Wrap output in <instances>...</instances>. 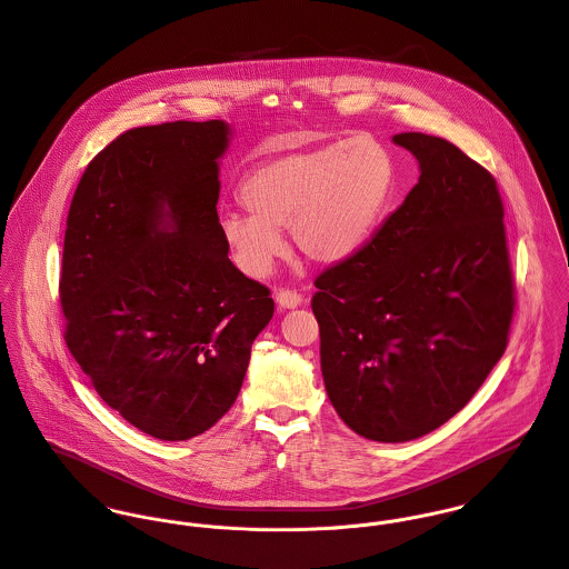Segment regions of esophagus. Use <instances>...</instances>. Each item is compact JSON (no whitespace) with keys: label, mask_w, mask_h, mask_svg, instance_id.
I'll return each mask as SVG.
<instances>
[{"label":"esophagus","mask_w":569,"mask_h":569,"mask_svg":"<svg viewBox=\"0 0 569 569\" xmlns=\"http://www.w3.org/2000/svg\"><path fill=\"white\" fill-rule=\"evenodd\" d=\"M276 302L284 309H296V307L302 305V296L293 289H278L276 291Z\"/></svg>","instance_id":"esophagus-1"}]
</instances>
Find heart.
Masks as SVG:
<instances>
[{
    "label": "heart",
    "instance_id": "obj_1",
    "mask_svg": "<svg viewBox=\"0 0 569 569\" xmlns=\"http://www.w3.org/2000/svg\"><path fill=\"white\" fill-rule=\"evenodd\" d=\"M392 156L370 138L337 140L273 156L244 174L249 212L221 217L223 241L249 276H267L289 234L300 253L337 262L359 251L379 228L395 194Z\"/></svg>",
    "mask_w": 569,
    "mask_h": 569
}]
</instances>
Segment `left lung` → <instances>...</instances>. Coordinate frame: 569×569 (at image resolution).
Segmentation results:
<instances>
[{"instance_id": "obj_1", "label": "left lung", "mask_w": 569, "mask_h": 569, "mask_svg": "<svg viewBox=\"0 0 569 569\" xmlns=\"http://www.w3.org/2000/svg\"><path fill=\"white\" fill-rule=\"evenodd\" d=\"M418 183L370 243L316 278L328 399L359 436L406 442L467 406L515 313L495 177L456 144L399 133Z\"/></svg>"}]
</instances>
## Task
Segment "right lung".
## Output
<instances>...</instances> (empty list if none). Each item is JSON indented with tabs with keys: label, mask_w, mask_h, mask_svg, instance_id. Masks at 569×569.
<instances>
[{
	"label": "right lung",
	"mask_w": 569,
	"mask_h": 569,
	"mask_svg": "<svg viewBox=\"0 0 569 569\" xmlns=\"http://www.w3.org/2000/svg\"><path fill=\"white\" fill-rule=\"evenodd\" d=\"M223 120L136 127L87 163L63 243L66 343L140 431L188 440L243 386L271 291L228 258L217 214Z\"/></svg>",
	"instance_id": "right-lung-1"
}]
</instances>
